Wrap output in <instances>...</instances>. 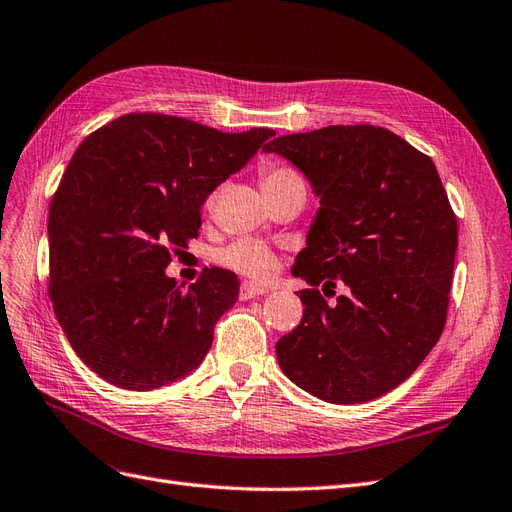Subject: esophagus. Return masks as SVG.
<instances>
[{
  "mask_svg": "<svg viewBox=\"0 0 512 512\" xmlns=\"http://www.w3.org/2000/svg\"><path fill=\"white\" fill-rule=\"evenodd\" d=\"M268 289L261 287V285H255V283H248L244 281L242 287H240V298L242 300H251V298H259V296H266Z\"/></svg>",
  "mask_w": 512,
  "mask_h": 512,
  "instance_id": "34e87169",
  "label": "esophagus"
}]
</instances>
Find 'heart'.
Wrapping results in <instances>:
<instances>
[{"mask_svg":"<svg viewBox=\"0 0 512 512\" xmlns=\"http://www.w3.org/2000/svg\"><path fill=\"white\" fill-rule=\"evenodd\" d=\"M294 178H298V175L291 169L268 167L264 169V180L261 182H264V191H270V188L281 186ZM218 261H221L223 266L236 270L255 281L268 279V276L274 274L276 266H279V259H276V253L272 248L257 240H238L229 244L221 253H218Z\"/></svg>","mask_w":512,"mask_h":512,"instance_id":"b5f03b06","label":"heart"}]
</instances>
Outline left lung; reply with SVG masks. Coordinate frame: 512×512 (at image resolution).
I'll return each instance as SVG.
<instances>
[{
  "instance_id": "1",
  "label": "left lung",
  "mask_w": 512,
  "mask_h": 512,
  "mask_svg": "<svg viewBox=\"0 0 512 512\" xmlns=\"http://www.w3.org/2000/svg\"><path fill=\"white\" fill-rule=\"evenodd\" d=\"M279 154L309 180L319 210L291 274L302 321L276 343L283 373L313 397L354 405L410 377L446 324L457 216L433 160L369 124L285 135ZM343 282L347 297L328 305Z\"/></svg>"
}]
</instances>
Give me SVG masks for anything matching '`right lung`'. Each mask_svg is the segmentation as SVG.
Wrapping results in <instances>:
<instances>
[{"mask_svg":"<svg viewBox=\"0 0 512 512\" xmlns=\"http://www.w3.org/2000/svg\"><path fill=\"white\" fill-rule=\"evenodd\" d=\"M272 135L128 113L79 145L49 208V296L68 343L105 382L156 390L206 358L238 276L210 268L182 289L165 268L199 236L203 201Z\"/></svg>","mask_w":512,"mask_h":512,"instance_id":"right-lung-1","label":"right lung"}]
</instances>
